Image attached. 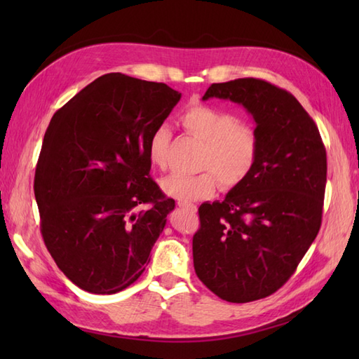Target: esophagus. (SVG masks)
<instances>
[{"label": "esophagus", "instance_id": "obj_1", "mask_svg": "<svg viewBox=\"0 0 359 359\" xmlns=\"http://www.w3.org/2000/svg\"><path fill=\"white\" fill-rule=\"evenodd\" d=\"M177 205L180 208H187V210H189V211H196L197 210V207L194 203H191V202H184V201H179L177 202Z\"/></svg>", "mask_w": 359, "mask_h": 359}]
</instances>
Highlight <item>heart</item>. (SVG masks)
Listing matches in <instances>:
<instances>
[{
	"mask_svg": "<svg viewBox=\"0 0 359 359\" xmlns=\"http://www.w3.org/2000/svg\"><path fill=\"white\" fill-rule=\"evenodd\" d=\"M180 123L188 134L203 142L197 168L199 174H170L162 180V189L177 201L194 202L210 197L216 179L224 188H233L253 170L259 154V139L253 128L242 123L234 114L216 106L194 103L180 114ZM171 142V129L157 125L148 137L149 162L163 168Z\"/></svg>",
	"mask_w": 359,
	"mask_h": 359,
	"instance_id": "obj_1",
	"label": "heart"
}]
</instances>
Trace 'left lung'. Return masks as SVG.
<instances>
[{"instance_id": "obj_1", "label": "left lung", "mask_w": 359, "mask_h": 359, "mask_svg": "<svg viewBox=\"0 0 359 359\" xmlns=\"http://www.w3.org/2000/svg\"><path fill=\"white\" fill-rule=\"evenodd\" d=\"M242 104L256 121L259 154L245 180L222 202L199 207L194 270L228 302H251L279 290L321 228L327 182L324 143L307 111L271 83H212L202 97Z\"/></svg>"}]
</instances>
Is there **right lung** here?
I'll return each mask as SVG.
<instances>
[{
  "label": "right lung",
  "mask_w": 359,
  "mask_h": 359,
  "mask_svg": "<svg viewBox=\"0 0 359 359\" xmlns=\"http://www.w3.org/2000/svg\"><path fill=\"white\" fill-rule=\"evenodd\" d=\"M180 97L165 83L106 74L46 129L34 180L43 241L85 292H121L149 262L175 202L151 179L148 137Z\"/></svg>",
  "instance_id": "1"
}]
</instances>
